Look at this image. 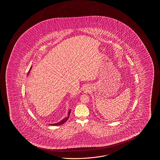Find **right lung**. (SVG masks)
<instances>
[{
  "label": "right lung",
  "mask_w": 160,
  "mask_h": 160,
  "mask_svg": "<svg viewBox=\"0 0 160 160\" xmlns=\"http://www.w3.org/2000/svg\"><path fill=\"white\" fill-rule=\"evenodd\" d=\"M31 68H32V67H31V68H30V69H29V71L28 73V75L29 73V72H30V70H31ZM70 112H71V110H70L69 112H68V116H66L65 118H63L62 120L61 121H59V122L56 123H53V124H50L51 125H52V126H57V125H62V124H63L64 123L66 122V121H67L68 118H69V115H70Z\"/></svg>",
  "instance_id": "right-lung-1"
}]
</instances>
